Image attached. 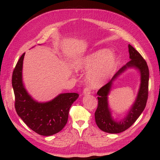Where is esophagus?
Masks as SVG:
<instances>
[{"mask_svg": "<svg viewBox=\"0 0 160 160\" xmlns=\"http://www.w3.org/2000/svg\"><path fill=\"white\" fill-rule=\"evenodd\" d=\"M90 93H91V90H90L89 88H86L83 89V95H89Z\"/></svg>", "mask_w": 160, "mask_h": 160, "instance_id": "1", "label": "esophagus"}]
</instances>
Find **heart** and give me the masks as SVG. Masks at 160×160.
Masks as SVG:
<instances>
[{"mask_svg":"<svg viewBox=\"0 0 160 160\" xmlns=\"http://www.w3.org/2000/svg\"><path fill=\"white\" fill-rule=\"evenodd\" d=\"M118 58L107 49H103L84 57L78 68L88 70L85 79L92 88L103 85L113 75L118 67Z\"/></svg>","mask_w":160,"mask_h":160,"instance_id":"1","label":"heart"}]
</instances>
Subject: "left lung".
<instances>
[{"instance_id":"left-lung-1","label":"left lung","mask_w":160,"mask_h":160,"mask_svg":"<svg viewBox=\"0 0 160 160\" xmlns=\"http://www.w3.org/2000/svg\"><path fill=\"white\" fill-rule=\"evenodd\" d=\"M128 49L130 61L116 72L109 82L101 88L97 93L98 95V106L95 112V122L101 130L109 133H121L132 126L146 108L148 98L149 72L147 62L132 45H129ZM132 67L138 68L140 72L141 83L140 89L137 98L127 117L117 122L111 116L108 106L107 96L112 81L127 68Z\"/></svg>"}]
</instances>
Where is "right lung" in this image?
I'll return each instance as SVG.
<instances>
[{"instance_id": "1", "label": "right lung", "mask_w": 160, "mask_h": 160, "mask_svg": "<svg viewBox=\"0 0 160 160\" xmlns=\"http://www.w3.org/2000/svg\"><path fill=\"white\" fill-rule=\"evenodd\" d=\"M25 53L14 67L12 76L14 108L27 126L41 135L49 136L59 132L68 120L71 105L79 98L76 93H61L46 103H38L28 94L22 83V69Z\"/></svg>"}]
</instances>
